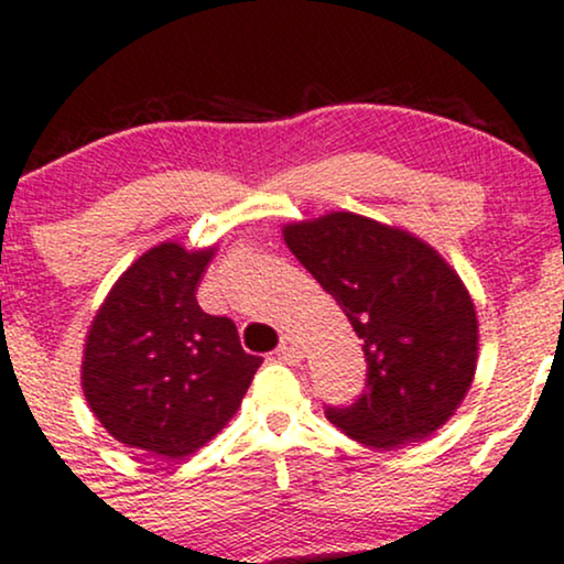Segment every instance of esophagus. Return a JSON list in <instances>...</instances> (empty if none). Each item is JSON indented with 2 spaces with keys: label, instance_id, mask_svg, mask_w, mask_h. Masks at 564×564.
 <instances>
[{
  "label": "esophagus",
  "instance_id": "1",
  "mask_svg": "<svg viewBox=\"0 0 564 564\" xmlns=\"http://www.w3.org/2000/svg\"><path fill=\"white\" fill-rule=\"evenodd\" d=\"M275 355L281 360H286V364H300L302 360V349H300V341L294 339V336H283L281 345H278Z\"/></svg>",
  "mask_w": 564,
  "mask_h": 564
}]
</instances>
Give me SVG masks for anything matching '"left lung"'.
I'll return each mask as SVG.
<instances>
[{"label": "left lung", "mask_w": 564, "mask_h": 564, "mask_svg": "<svg viewBox=\"0 0 564 564\" xmlns=\"http://www.w3.org/2000/svg\"><path fill=\"white\" fill-rule=\"evenodd\" d=\"M283 241L364 339L366 392L326 408L328 422L377 451L437 432L467 398L480 349L456 270L413 232L355 212L283 225Z\"/></svg>", "instance_id": "8db88e82"}]
</instances>
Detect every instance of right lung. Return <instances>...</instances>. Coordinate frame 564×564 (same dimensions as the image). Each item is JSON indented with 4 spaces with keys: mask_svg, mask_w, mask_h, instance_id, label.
<instances>
[{
    "mask_svg": "<svg viewBox=\"0 0 564 564\" xmlns=\"http://www.w3.org/2000/svg\"><path fill=\"white\" fill-rule=\"evenodd\" d=\"M217 243L164 241L138 257L89 323L82 390L108 435L148 456L185 458L236 416L262 358L236 323L204 313L196 289Z\"/></svg>",
    "mask_w": 564,
    "mask_h": 564,
    "instance_id": "obj_1",
    "label": "right lung"
}]
</instances>
